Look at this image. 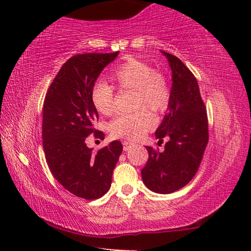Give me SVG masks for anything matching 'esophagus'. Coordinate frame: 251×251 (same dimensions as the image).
Listing matches in <instances>:
<instances>
[{
	"instance_id": "1",
	"label": "esophagus",
	"mask_w": 251,
	"mask_h": 251,
	"mask_svg": "<svg viewBox=\"0 0 251 251\" xmlns=\"http://www.w3.org/2000/svg\"><path fill=\"white\" fill-rule=\"evenodd\" d=\"M131 145H133V143H131V142H128V141L123 142V148H124V151H128Z\"/></svg>"
}]
</instances>
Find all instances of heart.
I'll use <instances>...</instances> for the list:
<instances>
[{"mask_svg": "<svg viewBox=\"0 0 251 251\" xmlns=\"http://www.w3.org/2000/svg\"><path fill=\"white\" fill-rule=\"evenodd\" d=\"M110 78L122 90H134L135 107L143 106L155 114L166 110L171 101V87L165 76L142 59L127 58L110 73ZM92 104L103 115L114 110V90L107 83L97 80L91 91ZM154 126V120L147 109L142 108L131 114L117 115L109 124L114 137L136 139L145 135Z\"/></svg>", "mask_w": 251, "mask_h": 251, "instance_id": "1", "label": "heart"}]
</instances>
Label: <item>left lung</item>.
<instances>
[{
	"mask_svg": "<svg viewBox=\"0 0 251 251\" xmlns=\"http://www.w3.org/2000/svg\"><path fill=\"white\" fill-rule=\"evenodd\" d=\"M172 69L168 113L156 130L158 145L168 138L163 151L147 146L148 160L142 178L148 189L172 194L193 179L208 144V118L197 79L179 58L161 50Z\"/></svg>",
	"mask_w": 251,
	"mask_h": 251,
	"instance_id": "8db88e82",
	"label": "left lung"
}]
</instances>
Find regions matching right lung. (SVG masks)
I'll list each match as a JSON object with an SVG mask.
<instances>
[{
	"label": "right lung",
	"instance_id": "right-lung-1",
	"mask_svg": "<svg viewBox=\"0 0 251 251\" xmlns=\"http://www.w3.org/2000/svg\"><path fill=\"white\" fill-rule=\"evenodd\" d=\"M118 53L77 54L67 59L44 100L42 137L49 167L66 190L87 201L108 192L123 151L118 141L97 152L85 143L93 133L104 139L103 131L93 127L99 114L92 104L91 91L104 67Z\"/></svg>",
	"mask_w": 251,
	"mask_h": 251
}]
</instances>
